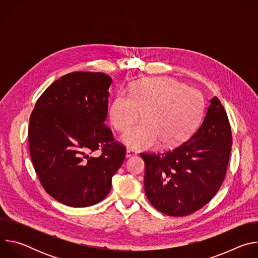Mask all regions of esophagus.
I'll use <instances>...</instances> for the list:
<instances>
[{"label":"esophagus","mask_w":258,"mask_h":258,"mask_svg":"<svg viewBox=\"0 0 258 258\" xmlns=\"http://www.w3.org/2000/svg\"><path fill=\"white\" fill-rule=\"evenodd\" d=\"M135 155H137V152H136V151H134V150H132V149H127V150H126V153H125V157H126V158H131V157H133V156H135Z\"/></svg>","instance_id":"1"}]
</instances>
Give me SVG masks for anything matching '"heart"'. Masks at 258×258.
Here are the masks:
<instances>
[{
	"instance_id": "b5f03b06",
	"label": "heart",
	"mask_w": 258,
	"mask_h": 258,
	"mask_svg": "<svg viewBox=\"0 0 258 258\" xmlns=\"http://www.w3.org/2000/svg\"><path fill=\"white\" fill-rule=\"evenodd\" d=\"M203 111L201 94L170 78L141 79L118 91L109 107V120L124 132L142 112L143 121L125 132L121 141L132 149L169 148L187 140Z\"/></svg>"
}]
</instances>
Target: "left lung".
Segmentation results:
<instances>
[{"label": "left lung", "mask_w": 258, "mask_h": 258, "mask_svg": "<svg viewBox=\"0 0 258 258\" xmlns=\"http://www.w3.org/2000/svg\"><path fill=\"white\" fill-rule=\"evenodd\" d=\"M232 131L225 108L214 97L191 138L162 153H141L149 202L169 216H185L207 204L225 179Z\"/></svg>", "instance_id": "8db88e82"}]
</instances>
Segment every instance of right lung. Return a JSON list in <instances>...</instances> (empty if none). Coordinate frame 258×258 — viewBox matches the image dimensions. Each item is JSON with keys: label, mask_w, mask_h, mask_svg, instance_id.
I'll return each instance as SVG.
<instances>
[{"label": "right lung", "mask_w": 258, "mask_h": 258, "mask_svg": "<svg viewBox=\"0 0 258 258\" xmlns=\"http://www.w3.org/2000/svg\"><path fill=\"white\" fill-rule=\"evenodd\" d=\"M111 83L102 72L68 73L47 88L30 115L28 146L36 175L45 191L67 206L102 201L125 158V147L104 122Z\"/></svg>", "instance_id": "right-lung-1"}]
</instances>
